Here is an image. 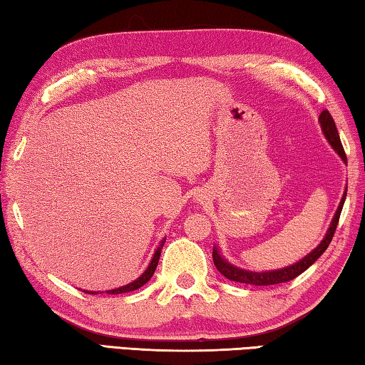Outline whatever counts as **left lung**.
<instances>
[{
	"label": "left lung",
	"mask_w": 365,
	"mask_h": 365,
	"mask_svg": "<svg viewBox=\"0 0 365 365\" xmlns=\"http://www.w3.org/2000/svg\"><path fill=\"white\" fill-rule=\"evenodd\" d=\"M319 123H321V129L324 132V135H326V138H327V142L332 145V148L336 151V153H339L341 160L346 163V155H344L343 145L340 142L339 130H336V125H335L332 115H330L327 110H324L319 115ZM344 200H346V190H344V195L339 204V209H336L335 215L332 218V223H330L327 233H326V236H324V240L321 241L319 246H317L313 252H309V254L304 258H302V260H298L297 263L290 264V267L281 268V269H273V271H260V273H257V271L242 269V268H237V267H235V264H231L230 262L225 260V258L220 255V252H218V249L214 247V252H212V258H214L215 268L220 271V273L227 277V279L235 281V282H241V284H250V286H274V284H282V282H289V281L295 279V277L300 276L303 271H307L311 264H313L329 247V244H330V241H332L334 233L336 230V225H339V220H340V214H341Z\"/></svg>",
	"instance_id": "obj_1"
}]
</instances>
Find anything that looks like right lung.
Segmentation results:
<instances>
[{
  "instance_id": "1",
  "label": "right lung",
  "mask_w": 365,
  "mask_h": 365,
  "mask_svg": "<svg viewBox=\"0 0 365 365\" xmlns=\"http://www.w3.org/2000/svg\"><path fill=\"white\" fill-rule=\"evenodd\" d=\"M164 242H165V237H164V240L161 241L160 247H158V249L155 250V255H153V258H151V262H150V264H148V268L145 269L143 273H142L140 276H138L135 281L129 282L128 286L118 287V289H113V290H107V294H125V292H132V290H137V289H140L142 286H145V284H147V282L151 279V276L155 274V269H156V267H158V262H160L161 249H163V246H164ZM84 294L97 295L98 292H92V290H84Z\"/></svg>"
}]
</instances>
